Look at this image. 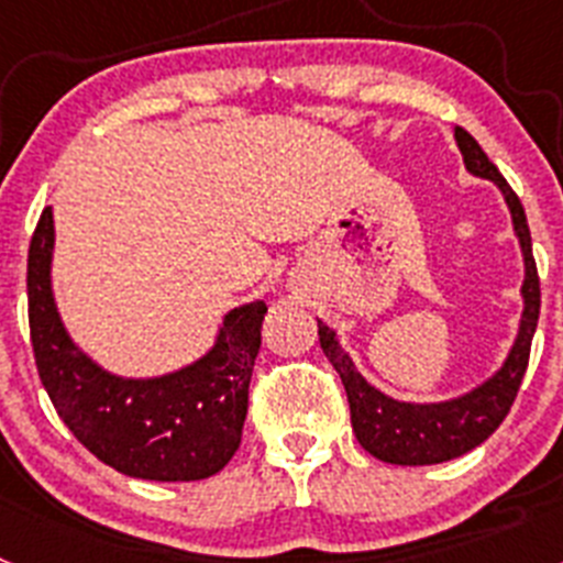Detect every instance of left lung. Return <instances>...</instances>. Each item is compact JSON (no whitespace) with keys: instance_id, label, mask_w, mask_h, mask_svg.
I'll use <instances>...</instances> for the list:
<instances>
[{"instance_id":"1","label":"left lung","mask_w":563,"mask_h":563,"mask_svg":"<svg viewBox=\"0 0 563 563\" xmlns=\"http://www.w3.org/2000/svg\"><path fill=\"white\" fill-rule=\"evenodd\" d=\"M454 137L467 172L496 183L510 208V220H514V231L519 236L521 256H525V285H521L525 312H521L519 335L510 346L507 361L501 363V369L494 377H487L474 391L442 402H402L383 395L355 369L352 357L341 350L335 332L324 321H318L321 350L341 375L343 389L350 397L352 431H355L357 442L372 456L391 462V465H437V462L456 460L494 434L519 395L521 377H525L527 361H530V343H533L536 324H539V271H536L533 242H530V228H527L521 200L465 129L456 126Z\"/></svg>"}]
</instances>
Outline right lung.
Masks as SVG:
<instances>
[{
	"label": "right lung",
	"instance_id": "1",
	"mask_svg": "<svg viewBox=\"0 0 563 563\" xmlns=\"http://www.w3.org/2000/svg\"><path fill=\"white\" fill-rule=\"evenodd\" d=\"M53 242V208H44L27 253V318L38 377L64 426L134 479L197 482L222 471L242 442L265 301L228 312L200 361L161 377H118L64 330L49 285Z\"/></svg>",
	"mask_w": 563,
	"mask_h": 563
}]
</instances>
